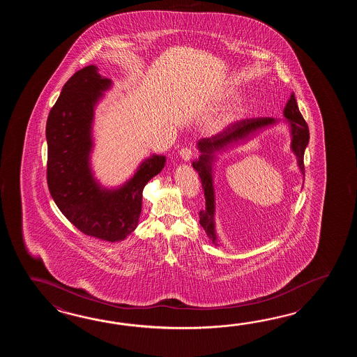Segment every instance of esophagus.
<instances>
[{"mask_svg": "<svg viewBox=\"0 0 357 357\" xmlns=\"http://www.w3.org/2000/svg\"><path fill=\"white\" fill-rule=\"evenodd\" d=\"M178 154H180V157L183 160H190L191 157H192V152H191V149H189V148H181L178 151Z\"/></svg>", "mask_w": 357, "mask_h": 357, "instance_id": "34e87169", "label": "esophagus"}]
</instances>
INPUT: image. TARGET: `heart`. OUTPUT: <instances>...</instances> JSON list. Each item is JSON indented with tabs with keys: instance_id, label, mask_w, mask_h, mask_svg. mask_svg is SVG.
<instances>
[{
	"instance_id": "b5f03b06",
	"label": "heart",
	"mask_w": 357,
	"mask_h": 357,
	"mask_svg": "<svg viewBox=\"0 0 357 357\" xmlns=\"http://www.w3.org/2000/svg\"><path fill=\"white\" fill-rule=\"evenodd\" d=\"M235 91H228L220 97V100H231L236 98ZM248 111V103L243 98H236L226 106L220 107L217 111L208 114L202 122V129L206 135H220L226 130L240 121Z\"/></svg>"
}]
</instances>
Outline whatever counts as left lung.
<instances>
[{
    "mask_svg": "<svg viewBox=\"0 0 357 357\" xmlns=\"http://www.w3.org/2000/svg\"><path fill=\"white\" fill-rule=\"evenodd\" d=\"M284 119L277 120L273 117L250 119L236 122L234 126L226 130L220 135L202 139L197 143L200 155L192 160V167L195 168L200 177L202 186L204 190L205 208L199 212L200 225L204 228L208 237L213 243H218L217 228H215V190H214V166L220 154L227 152L237 145L243 144L255 137L260 131L272 128L278 123H286L291 135V152L296 157L297 167L305 178L303 167V153L309 144V128L303 120V114L297 106L295 94L291 93L289 102L283 109Z\"/></svg>",
    "mask_w": 357,
    "mask_h": 357,
    "instance_id": "1",
    "label": "left lung"
}]
</instances>
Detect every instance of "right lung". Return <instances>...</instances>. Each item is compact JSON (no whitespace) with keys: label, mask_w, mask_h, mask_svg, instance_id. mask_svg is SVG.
<instances>
[{"label":"right lung","mask_w":357,"mask_h":357,"mask_svg":"<svg viewBox=\"0 0 357 357\" xmlns=\"http://www.w3.org/2000/svg\"><path fill=\"white\" fill-rule=\"evenodd\" d=\"M112 85L96 65L76 71L50 111L46 139L47 182L61 213L85 235L114 243L137 228L143 189L163 169L166 155L151 154L119 186L97 180L91 167L94 114Z\"/></svg>","instance_id":"1"}]
</instances>
